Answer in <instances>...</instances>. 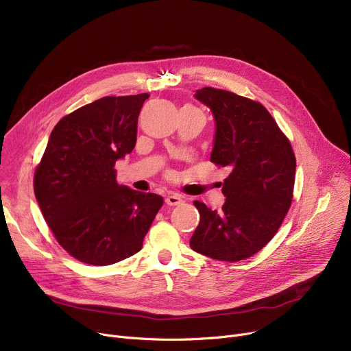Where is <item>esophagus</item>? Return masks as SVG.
Masks as SVG:
<instances>
[{
	"mask_svg": "<svg viewBox=\"0 0 351 351\" xmlns=\"http://www.w3.org/2000/svg\"><path fill=\"white\" fill-rule=\"evenodd\" d=\"M182 201H184V198H182L180 194H177V193H170V194L166 197V204H167V205H171V206L178 205V204H181Z\"/></svg>",
	"mask_w": 351,
	"mask_h": 351,
	"instance_id": "esophagus-1",
	"label": "esophagus"
}]
</instances>
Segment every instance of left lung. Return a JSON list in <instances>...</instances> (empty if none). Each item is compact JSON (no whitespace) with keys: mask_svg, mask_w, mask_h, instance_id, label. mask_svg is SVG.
Here are the masks:
<instances>
[{"mask_svg":"<svg viewBox=\"0 0 351 351\" xmlns=\"http://www.w3.org/2000/svg\"><path fill=\"white\" fill-rule=\"evenodd\" d=\"M194 97L215 121L210 161L232 171L223 182L222 209L194 202L201 219L190 246L215 260H243L260 252L281 226L292 202L296 160L260 102L212 87Z\"/></svg>","mask_w":351,"mask_h":351,"instance_id":"1","label":"left lung"}]
</instances>
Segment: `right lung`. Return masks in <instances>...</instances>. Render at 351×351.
Instances as JSON below:
<instances>
[{"label":"right lung","mask_w":351,"mask_h":351,"mask_svg":"<svg viewBox=\"0 0 351 351\" xmlns=\"http://www.w3.org/2000/svg\"><path fill=\"white\" fill-rule=\"evenodd\" d=\"M147 93L102 97L59 121L35 171V197L60 246L91 265L142 249L163 197L117 182V160L136 145Z\"/></svg>","instance_id":"1"}]
</instances>
